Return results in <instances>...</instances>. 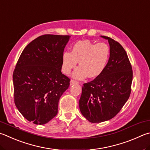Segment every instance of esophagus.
Instances as JSON below:
<instances>
[{
  "label": "esophagus",
  "mask_w": 150,
  "mask_h": 150,
  "mask_svg": "<svg viewBox=\"0 0 150 150\" xmlns=\"http://www.w3.org/2000/svg\"><path fill=\"white\" fill-rule=\"evenodd\" d=\"M78 82L77 81H75L74 80H71L70 81V85H73V84H77Z\"/></svg>",
  "instance_id": "1"
}]
</instances>
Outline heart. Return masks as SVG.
I'll list each match as a JSON object with an SVG mask.
<instances>
[{
  "label": "heart",
  "mask_w": 150,
  "mask_h": 150,
  "mask_svg": "<svg viewBox=\"0 0 150 150\" xmlns=\"http://www.w3.org/2000/svg\"><path fill=\"white\" fill-rule=\"evenodd\" d=\"M110 58V48L104 42L93 43L89 40H79L72 46L69 52L62 56V71L69 74L79 62V67L73 73V78L83 79L98 77L108 66Z\"/></svg>",
  "instance_id": "heart-1"
}]
</instances>
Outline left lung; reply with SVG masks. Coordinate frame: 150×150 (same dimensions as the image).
Here are the masks:
<instances>
[{
  "instance_id": "1",
  "label": "left lung",
  "mask_w": 150,
  "mask_h": 150,
  "mask_svg": "<svg viewBox=\"0 0 150 150\" xmlns=\"http://www.w3.org/2000/svg\"><path fill=\"white\" fill-rule=\"evenodd\" d=\"M108 40L110 58L101 75L84 83L79 104L82 115L91 122L110 120L117 114L129 99L132 70L126 51L113 39Z\"/></svg>"
}]
</instances>
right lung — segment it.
<instances>
[{"mask_svg":"<svg viewBox=\"0 0 150 150\" xmlns=\"http://www.w3.org/2000/svg\"><path fill=\"white\" fill-rule=\"evenodd\" d=\"M69 35H45L21 52L13 73L14 102L27 120L44 125L58 113L59 100L69 86L62 74V56Z\"/></svg>","mask_w":150,"mask_h":150,"instance_id":"1","label":"right lung"}]
</instances>
